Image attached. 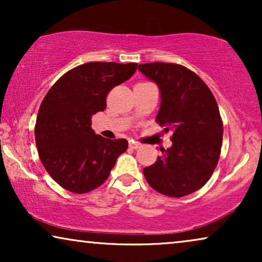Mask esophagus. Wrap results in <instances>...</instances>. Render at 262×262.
Returning <instances> with one entry per match:
<instances>
[{
	"label": "esophagus",
	"instance_id": "esophagus-1",
	"mask_svg": "<svg viewBox=\"0 0 262 262\" xmlns=\"http://www.w3.org/2000/svg\"><path fill=\"white\" fill-rule=\"evenodd\" d=\"M128 146H130L131 149H138V148H141V144H139V143H137V142H134V141H130L128 142Z\"/></svg>",
	"mask_w": 262,
	"mask_h": 262
}]
</instances>
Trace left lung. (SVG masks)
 I'll list each match as a JSON object with an SVG mask.
<instances>
[{"label": "left lung", "mask_w": 262, "mask_h": 262, "mask_svg": "<svg viewBox=\"0 0 262 262\" xmlns=\"http://www.w3.org/2000/svg\"><path fill=\"white\" fill-rule=\"evenodd\" d=\"M155 82L161 105L156 121L170 131V148L143 169L148 184L164 195L180 198L206 184L218 163L223 124L216 99L198 75L173 63L139 64Z\"/></svg>", "instance_id": "left-lung-1"}]
</instances>
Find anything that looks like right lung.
<instances>
[{
  "label": "right lung",
  "mask_w": 262,
  "mask_h": 262,
  "mask_svg": "<svg viewBox=\"0 0 262 262\" xmlns=\"http://www.w3.org/2000/svg\"><path fill=\"white\" fill-rule=\"evenodd\" d=\"M137 66L82 64L64 74L45 95L35 123V144L42 166L63 188L78 194L98 188L126 151V139L96 135L92 117L106 108L108 92L127 81Z\"/></svg>",
  "instance_id": "obj_1"
}]
</instances>
